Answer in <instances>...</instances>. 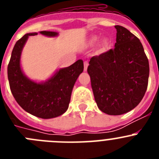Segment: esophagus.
<instances>
[{
	"mask_svg": "<svg viewBox=\"0 0 159 159\" xmlns=\"http://www.w3.org/2000/svg\"><path fill=\"white\" fill-rule=\"evenodd\" d=\"M88 65H89V64H88V61H85V62H84V71H87V70H88Z\"/></svg>",
	"mask_w": 159,
	"mask_h": 159,
	"instance_id": "34e87169",
	"label": "esophagus"
}]
</instances>
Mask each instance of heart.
<instances>
[{"label":"heart","instance_id":"heart-1","mask_svg":"<svg viewBox=\"0 0 159 159\" xmlns=\"http://www.w3.org/2000/svg\"><path fill=\"white\" fill-rule=\"evenodd\" d=\"M98 40H99V37H98V36H92V37L90 38L89 42L92 43V44H94V43H97V42H98ZM107 43V41L103 42V44H104V45H106Z\"/></svg>","mask_w":159,"mask_h":159}]
</instances>
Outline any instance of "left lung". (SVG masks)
Here are the masks:
<instances>
[{
  "label": "left lung",
  "instance_id": "1",
  "mask_svg": "<svg viewBox=\"0 0 159 159\" xmlns=\"http://www.w3.org/2000/svg\"><path fill=\"white\" fill-rule=\"evenodd\" d=\"M115 28V48L92 57L88 72L99 110L119 116L141 102L148 85L150 67L139 38L123 26Z\"/></svg>",
  "mask_w": 159,
  "mask_h": 159
}]
</instances>
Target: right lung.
Masks as SVG:
<instances>
[{"label": "right lung", "mask_w": 159, "mask_h": 159, "mask_svg": "<svg viewBox=\"0 0 159 159\" xmlns=\"http://www.w3.org/2000/svg\"><path fill=\"white\" fill-rule=\"evenodd\" d=\"M40 33L49 37L58 36V32L50 31ZM37 34L27 33L16 41L8 65V79L12 95L25 111L41 119H52L67 110L74 84L84 71V62L78 60L69 67L57 70L44 82L30 80L22 71L20 57L29 36Z\"/></svg>", "instance_id": "obj_1"}]
</instances>
